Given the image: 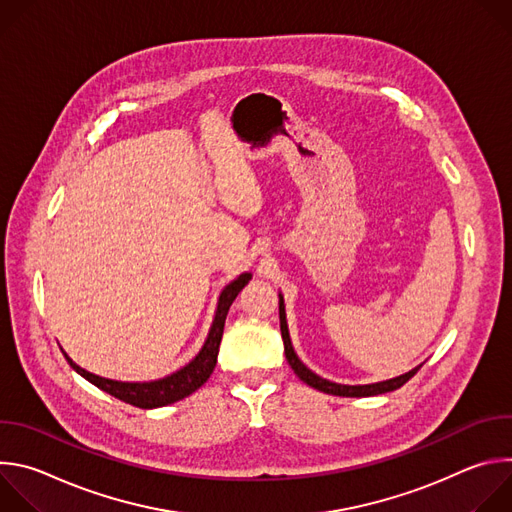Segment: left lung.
Listing matches in <instances>:
<instances>
[{"label":"left lung","mask_w":512,"mask_h":512,"mask_svg":"<svg viewBox=\"0 0 512 512\" xmlns=\"http://www.w3.org/2000/svg\"><path fill=\"white\" fill-rule=\"evenodd\" d=\"M279 326H281V338H283V348H285V358L289 362V367L294 369V373L310 387L328 393V395H338V397H373V395H381V393H389L395 391L399 387H403L417 371L419 367L411 369L405 375H399L395 379L389 381H381V383H371V385H342V383H334L328 379H322L320 375H316L314 371H310L306 364L300 360V356L294 350V344H291L289 338V328H287V320H285V304H283V296L279 294Z\"/></svg>","instance_id":"obj_1"}]
</instances>
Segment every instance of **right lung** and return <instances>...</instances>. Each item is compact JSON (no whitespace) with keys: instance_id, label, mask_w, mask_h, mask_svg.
<instances>
[{"instance_id":"right-lung-1","label":"right lung","mask_w":512,"mask_h":512,"mask_svg":"<svg viewBox=\"0 0 512 512\" xmlns=\"http://www.w3.org/2000/svg\"><path fill=\"white\" fill-rule=\"evenodd\" d=\"M251 277L253 275L249 271H245L237 279H233L229 285H225V289L221 291V296H218L214 318H212V324H210V330H208V336H206L202 348L198 350V354L188 364H184L182 369H178L172 375H166L164 379L135 381V383L105 379V377H99V375H93V373L85 371L62 348L60 350H62L66 362L83 379H87L89 383H93L101 391L117 397L119 401H125V403H129L133 407H139V409H156V407L176 403V401L192 395L196 389H200L208 381V377L212 375V371L216 367L218 346H221V340H223V330H225V320H227L229 308L235 302V298L239 296V291L251 281Z\"/></svg>"}]
</instances>
